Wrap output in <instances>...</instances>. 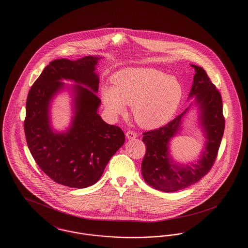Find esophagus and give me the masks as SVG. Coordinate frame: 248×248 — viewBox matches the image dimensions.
<instances>
[{"label": "esophagus", "instance_id": "esophagus-1", "mask_svg": "<svg viewBox=\"0 0 248 248\" xmlns=\"http://www.w3.org/2000/svg\"><path fill=\"white\" fill-rule=\"evenodd\" d=\"M125 136H126V138H127L128 140H133V139H136V138L138 137L137 133L134 132V131H127L126 134H125Z\"/></svg>", "mask_w": 248, "mask_h": 248}]
</instances>
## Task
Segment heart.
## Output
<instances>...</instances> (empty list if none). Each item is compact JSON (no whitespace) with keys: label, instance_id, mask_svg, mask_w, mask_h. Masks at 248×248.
<instances>
[{"label":"heart","instance_id":"obj_1","mask_svg":"<svg viewBox=\"0 0 248 248\" xmlns=\"http://www.w3.org/2000/svg\"><path fill=\"white\" fill-rule=\"evenodd\" d=\"M112 88L102 89V99L111 115L123 114L132 106L136 122L144 128H156L175 114L183 94L174 76L154 68H132L116 72Z\"/></svg>","mask_w":248,"mask_h":248}]
</instances>
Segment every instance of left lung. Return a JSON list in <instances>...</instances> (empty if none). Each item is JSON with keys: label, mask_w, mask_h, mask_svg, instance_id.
<instances>
[{"label": "left lung", "mask_w": 248, "mask_h": 248, "mask_svg": "<svg viewBox=\"0 0 248 248\" xmlns=\"http://www.w3.org/2000/svg\"><path fill=\"white\" fill-rule=\"evenodd\" d=\"M191 67L195 74L189 97L195 96L201 125L206 139L200 159L195 163L178 165L169 154V141L178 132L189 108L165 126L143 133L146 154L142 161V176L150 186L165 192L185 189L204 177L215 163L224 133L221 94L202 68L196 65Z\"/></svg>", "instance_id": "obj_1"}]
</instances>
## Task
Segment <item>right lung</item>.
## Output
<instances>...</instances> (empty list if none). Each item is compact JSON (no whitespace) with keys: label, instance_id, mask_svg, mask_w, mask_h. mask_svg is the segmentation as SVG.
Returning <instances> with one entry per match:
<instances>
[{"label":"right lung","instance_id":"right-lung-1","mask_svg":"<svg viewBox=\"0 0 248 248\" xmlns=\"http://www.w3.org/2000/svg\"><path fill=\"white\" fill-rule=\"evenodd\" d=\"M100 59L88 56L50 62L32 84L26 103L25 136L36 164L55 182L75 189L96 183L125 140L123 130L108 124L97 113L101 101L95 94L99 78L94 71ZM62 79L79 84L72 88L71 126L58 133L50 126L48 113L51 99L64 87Z\"/></svg>","mask_w":248,"mask_h":248}]
</instances>
